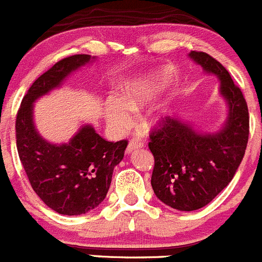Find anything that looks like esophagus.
I'll return each instance as SVG.
<instances>
[{
	"instance_id": "obj_1",
	"label": "esophagus",
	"mask_w": 262,
	"mask_h": 262,
	"mask_svg": "<svg viewBox=\"0 0 262 262\" xmlns=\"http://www.w3.org/2000/svg\"><path fill=\"white\" fill-rule=\"evenodd\" d=\"M143 147V141L141 138H137V137H134V138L130 139V142H129L128 147H126V152H132L133 150H136V148H141Z\"/></svg>"
}]
</instances>
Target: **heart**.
<instances>
[{"mask_svg": "<svg viewBox=\"0 0 262 262\" xmlns=\"http://www.w3.org/2000/svg\"><path fill=\"white\" fill-rule=\"evenodd\" d=\"M169 81L168 71H159L145 79L137 80L125 86L119 99H112L106 107L108 123L117 129L130 124V114H136L155 101ZM150 121H154L151 117Z\"/></svg>", "mask_w": 262, "mask_h": 262, "instance_id": "b5f03b06", "label": "heart"}]
</instances>
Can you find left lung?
Wrapping results in <instances>:
<instances>
[{
	"label": "left lung",
	"mask_w": 262,
	"mask_h": 262,
	"mask_svg": "<svg viewBox=\"0 0 262 262\" xmlns=\"http://www.w3.org/2000/svg\"><path fill=\"white\" fill-rule=\"evenodd\" d=\"M190 58L219 76L229 115L216 134H199L176 117H165L150 132L151 185L156 196L178 211H195L211 203L235 176L248 143L249 115L242 90L226 68L203 51Z\"/></svg>",
	"instance_id": "8db88e82"
}]
</instances>
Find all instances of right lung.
I'll use <instances>...</instances> for the list:
<instances>
[{"instance_id":"add662e5","label":"right lung","mask_w":262,"mask_h":262,"mask_svg":"<svg viewBox=\"0 0 262 262\" xmlns=\"http://www.w3.org/2000/svg\"><path fill=\"white\" fill-rule=\"evenodd\" d=\"M90 59L76 54L55 63L31 85L16 114V148L32 189L49 208L66 216L84 214L103 202L128 146L126 139L108 142L90 125L63 145H51L35 129L33 102Z\"/></svg>"}]
</instances>
